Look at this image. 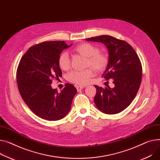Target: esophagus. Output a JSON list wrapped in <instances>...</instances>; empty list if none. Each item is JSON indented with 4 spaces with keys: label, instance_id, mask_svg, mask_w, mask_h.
I'll return each mask as SVG.
<instances>
[{
    "label": "esophagus",
    "instance_id": "34e87169",
    "mask_svg": "<svg viewBox=\"0 0 160 160\" xmlns=\"http://www.w3.org/2000/svg\"><path fill=\"white\" fill-rule=\"evenodd\" d=\"M85 88V86H77V91H81L83 88Z\"/></svg>",
    "mask_w": 160,
    "mask_h": 160
}]
</instances>
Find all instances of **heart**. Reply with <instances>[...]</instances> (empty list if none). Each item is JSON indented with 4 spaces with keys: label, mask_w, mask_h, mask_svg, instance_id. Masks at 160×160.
<instances>
[{
    "label": "heart",
    "mask_w": 160,
    "mask_h": 160,
    "mask_svg": "<svg viewBox=\"0 0 160 160\" xmlns=\"http://www.w3.org/2000/svg\"><path fill=\"white\" fill-rule=\"evenodd\" d=\"M98 48L91 43H82L74 49L78 54L87 57V66H91L97 71L100 72L107 68L109 62L108 56L98 51ZM58 63L62 70H68L70 67V59L68 53L63 52L58 57ZM91 68L83 71H72L68 75V80L78 85H86L90 82L94 76V71Z\"/></svg>",
    "instance_id": "obj_1"
}]
</instances>
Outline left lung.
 I'll use <instances>...</instances> for the list:
<instances>
[{
  "label": "left lung",
  "instance_id": "obj_1",
  "mask_svg": "<svg viewBox=\"0 0 160 160\" xmlns=\"http://www.w3.org/2000/svg\"><path fill=\"white\" fill-rule=\"evenodd\" d=\"M104 44L109 52V62L102 77L113 80V88L97 89L94 101L102 112L114 114L125 109L131 103L140 88L142 77L140 60L132 47L127 42L109 35L86 39Z\"/></svg>",
  "mask_w": 160,
  "mask_h": 160
}]
</instances>
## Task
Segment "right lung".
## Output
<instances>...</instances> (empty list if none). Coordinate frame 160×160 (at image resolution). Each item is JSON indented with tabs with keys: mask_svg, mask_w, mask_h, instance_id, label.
<instances>
[{
	"mask_svg": "<svg viewBox=\"0 0 160 160\" xmlns=\"http://www.w3.org/2000/svg\"><path fill=\"white\" fill-rule=\"evenodd\" d=\"M71 45L64 41L44 42L31 47L19 62L17 82L20 94L29 108L42 119L63 118L69 112L77 92L70 83H66L60 92L51 86L53 79L62 77L59 55Z\"/></svg>",
	"mask_w": 160,
	"mask_h": 160,
	"instance_id": "add662e5",
	"label": "right lung"
}]
</instances>
